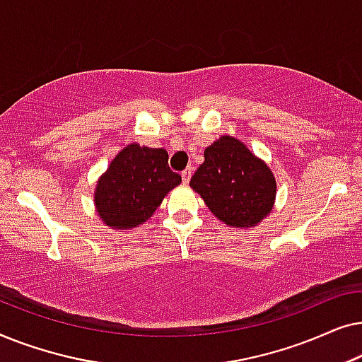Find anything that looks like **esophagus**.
Here are the masks:
<instances>
[{
  "mask_svg": "<svg viewBox=\"0 0 362 362\" xmlns=\"http://www.w3.org/2000/svg\"><path fill=\"white\" fill-rule=\"evenodd\" d=\"M191 175H192V168L189 166V168H186L185 171H182V182H185V185H187V182H189V180H191Z\"/></svg>",
  "mask_w": 362,
  "mask_h": 362,
  "instance_id": "obj_1",
  "label": "esophagus"
}]
</instances>
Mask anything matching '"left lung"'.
<instances>
[{"mask_svg": "<svg viewBox=\"0 0 362 362\" xmlns=\"http://www.w3.org/2000/svg\"><path fill=\"white\" fill-rule=\"evenodd\" d=\"M189 186L217 219L250 229L270 214L275 202L274 173L234 136H221L204 150V163Z\"/></svg>", "mask_w": 362, "mask_h": 362, "instance_id": "1", "label": "left lung"}]
</instances>
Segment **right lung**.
Masks as SVG:
<instances>
[{"label": "right lung", "instance_id": "obj_1", "mask_svg": "<svg viewBox=\"0 0 362 362\" xmlns=\"http://www.w3.org/2000/svg\"><path fill=\"white\" fill-rule=\"evenodd\" d=\"M181 182V176L168 166L163 148L132 143L113 158L98 177L93 202L103 224L125 230L150 219L161 201Z\"/></svg>", "mask_w": 362, "mask_h": 362}]
</instances>
